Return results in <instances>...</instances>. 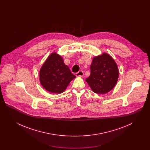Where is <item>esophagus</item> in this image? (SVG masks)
<instances>
[{
	"instance_id": "esophagus-1",
	"label": "esophagus",
	"mask_w": 150,
	"mask_h": 150,
	"mask_svg": "<svg viewBox=\"0 0 150 150\" xmlns=\"http://www.w3.org/2000/svg\"><path fill=\"white\" fill-rule=\"evenodd\" d=\"M76 76L77 77H83L84 76V72L82 71H80L76 74Z\"/></svg>"
}]
</instances>
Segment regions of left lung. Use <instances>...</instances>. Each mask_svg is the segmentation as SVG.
<instances>
[{
	"mask_svg": "<svg viewBox=\"0 0 150 150\" xmlns=\"http://www.w3.org/2000/svg\"><path fill=\"white\" fill-rule=\"evenodd\" d=\"M91 72L86 81L94 93H108L117 82L119 74L117 65L112 57L106 53L93 57Z\"/></svg>",
	"mask_w": 150,
	"mask_h": 150,
	"instance_id": "left-lung-1",
	"label": "left lung"
}]
</instances>
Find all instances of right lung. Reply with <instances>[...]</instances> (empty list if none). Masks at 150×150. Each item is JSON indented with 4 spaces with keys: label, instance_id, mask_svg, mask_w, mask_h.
Here are the masks:
<instances>
[{
    "label": "right lung",
    "instance_id": "right-lung-1",
    "mask_svg": "<svg viewBox=\"0 0 150 150\" xmlns=\"http://www.w3.org/2000/svg\"><path fill=\"white\" fill-rule=\"evenodd\" d=\"M76 76L64 64V59L56 52L46 59L39 71V80L43 88L52 93H63Z\"/></svg>",
    "mask_w": 150,
    "mask_h": 150
}]
</instances>
